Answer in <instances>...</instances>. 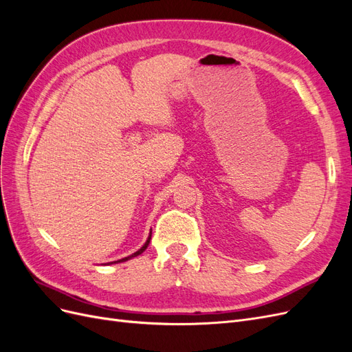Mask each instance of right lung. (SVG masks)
<instances>
[{
    "mask_svg": "<svg viewBox=\"0 0 352 352\" xmlns=\"http://www.w3.org/2000/svg\"><path fill=\"white\" fill-rule=\"evenodd\" d=\"M150 241H151V235H150V238H148V241L145 242V245L144 247L140 250V251H136L135 254H132V255H129V257H124V258H122V260H119V261H114V263H122V261H127V260H131L132 257H136V255H140V254H142L145 250H146V247L148 245H150Z\"/></svg>",
    "mask_w": 352,
    "mask_h": 352,
    "instance_id": "1",
    "label": "right lung"
}]
</instances>
